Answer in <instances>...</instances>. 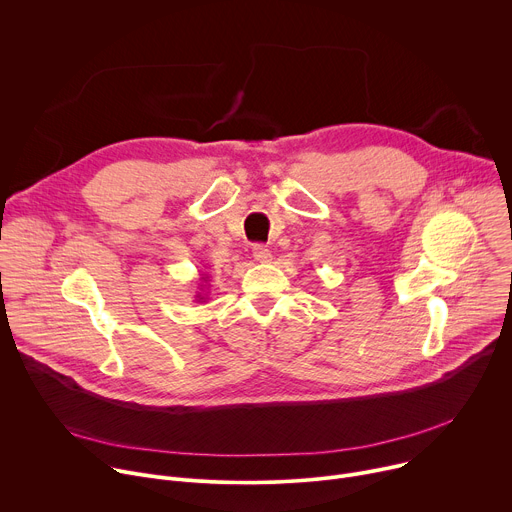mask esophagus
<instances>
[{
	"label": "esophagus",
	"instance_id": "1",
	"mask_svg": "<svg viewBox=\"0 0 512 512\" xmlns=\"http://www.w3.org/2000/svg\"><path fill=\"white\" fill-rule=\"evenodd\" d=\"M253 257L259 263H269L271 261V251L265 245H255L253 247Z\"/></svg>",
	"mask_w": 512,
	"mask_h": 512
}]
</instances>
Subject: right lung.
I'll list each match as a JSON object with an SVG mask.
<instances>
[{"instance_id": "1", "label": "right lung", "mask_w": 512, "mask_h": 512, "mask_svg": "<svg viewBox=\"0 0 512 512\" xmlns=\"http://www.w3.org/2000/svg\"><path fill=\"white\" fill-rule=\"evenodd\" d=\"M200 281H204V283H206V281H208V275H204V273H202ZM204 283L198 287L200 291H196V296H194V298H196V302H206V296H208V294H202V291H204V289H208V287H204Z\"/></svg>"}]
</instances>
